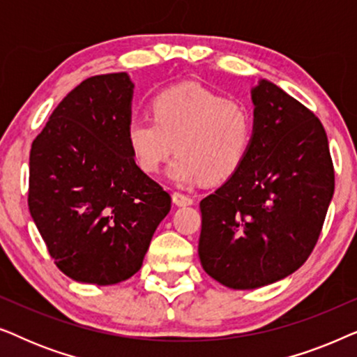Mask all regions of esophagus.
Returning <instances> with one entry per match:
<instances>
[{
  "label": "esophagus",
  "instance_id": "esophagus-1",
  "mask_svg": "<svg viewBox=\"0 0 357 357\" xmlns=\"http://www.w3.org/2000/svg\"><path fill=\"white\" fill-rule=\"evenodd\" d=\"M172 199L177 206H188V204H193L192 197H188V195H183V193H178V192H175L172 195Z\"/></svg>",
  "mask_w": 357,
  "mask_h": 357
}]
</instances>
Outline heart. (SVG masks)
I'll use <instances>...</instances> for the list:
<instances>
[{"label": "heart", "mask_w": 357, "mask_h": 357, "mask_svg": "<svg viewBox=\"0 0 357 357\" xmlns=\"http://www.w3.org/2000/svg\"><path fill=\"white\" fill-rule=\"evenodd\" d=\"M151 116H131L126 139L136 164L155 174L177 151L169 177L180 185L224 180L250 151L255 116L247 104L231 100L197 82L165 87L151 102Z\"/></svg>", "instance_id": "b5f03b06"}]
</instances>
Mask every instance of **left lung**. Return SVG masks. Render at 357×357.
I'll use <instances>...</instances> for the list:
<instances>
[{
    "label": "left lung",
    "mask_w": 357,
    "mask_h": 357,
    "mask_svg": "<svg viewBox=\"0 0 357 357\" xmlns=\"http://www.w3.org/2000/svg\"><path fill=\"white\" fill-rule=\"evenodd\" d=\"M252 102L255 133L245 160L199 203V261L231 289H257L299 270L335 192L320 120L266 79L252 89Z\"/></svg>",
    "instance_id": "obj_1"
}]
</instances>
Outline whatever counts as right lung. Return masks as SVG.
<instances>
[{"mask_svg": "<svg viewBox=\"0 0 357 357\" xmlns=\"http://www.w3.org/2000/svg\"><path fill=\"white\" fill-rule=\"evenodd\" d=\"M133 89L126 73L87 77L32 143L29 211L55 265L87 284L133 276L170 211L126 139Z\"/></svg>", "mask_w": 357, "mask_h": 357, "instance_id": "right-lung-1", "label": "right lung"}]
</instances>
